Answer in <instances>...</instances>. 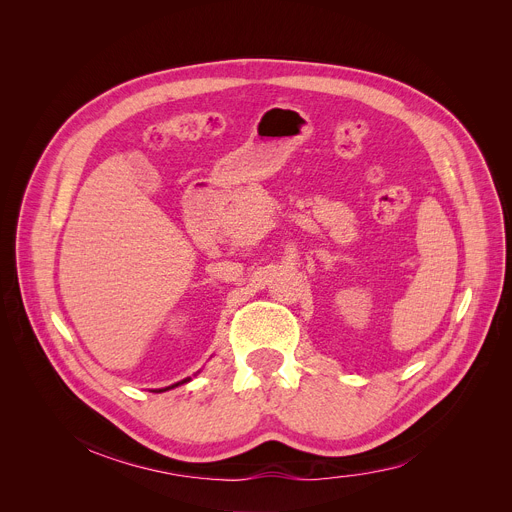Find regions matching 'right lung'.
<instances>
[{
    "label": "right lung",
    "instance_id": "obj_1",
    "mask_svg": "<svg viewBox=\"0 0 512 512\" xmlns=\"http://www.w3.org/2000/svg\"><path fill=\"white\" fill-rule=\"evenodd\" d=\"M187 381H189V379H185V381H181V383H175L173 387H177V385H183V383H187ZM173 387H166V389H160V391H168V389H173ZM160 391H158V393H160Z\"/></svg>",
    "mask_w": 512,
    "mask_h": 512
}]
</instances>
